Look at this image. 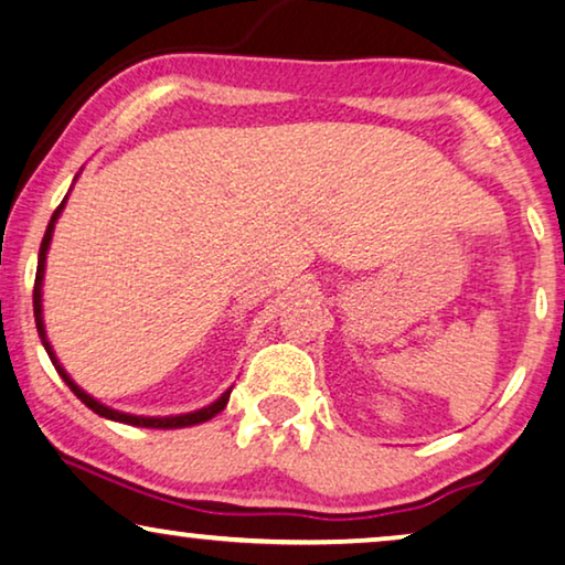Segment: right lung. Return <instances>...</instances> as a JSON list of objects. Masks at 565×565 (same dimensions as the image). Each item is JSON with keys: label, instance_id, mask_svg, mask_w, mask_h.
I'll return each instance as SVG.
<instances>
[{"label": "right lung", "instance_id": "add662e5", "mask_svg": "<svg viewBox=\"0 0 565 565\" xmlns=\"http://www.w3.org/2000/svg\"><path fill=\"white\" fill-rule=\"evenodd\" d=\"M64 203H66V200H61V205L56 207V211H53V215H51V223H49V228H45V236H43V242H41V254H38V273H35V290H33V311H35V327H38V334H41V339H43V347H45V352H49L51 362H53V365H56L58 375L64 377L68 388L74 391V396L79 398L84 406H89L92 412H95V414L105 416V419H115V422H122V424H134V427H146V429H182V427H195V424H203V422H207V419H213L215 414H221L223 408H226V404H228V396H231V391L223 393V396H221L218 401H215V404H211V406H207V408H200V412H195V414H182V416H164V419H149V416H130V414H120V412H113V408L103 406V404H99V401H95V398H92V396H87V393H84V391L79 388V385H74L72 377H68V375L64 373V367H61L58 362H56V354H53L51 344L45 342V331H43V316H41V282H43L45 252H49V244H51L53 223H56V218H58V213H61V207H64Z\"/></svg>", "mask_w": 565, "mask_h": 565}]
</instances>
